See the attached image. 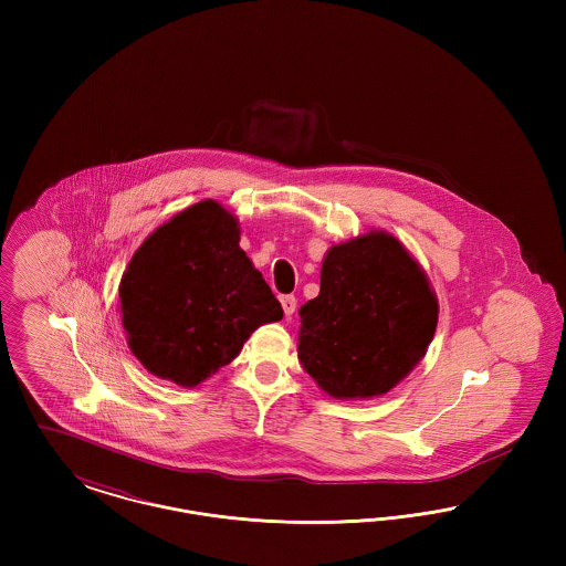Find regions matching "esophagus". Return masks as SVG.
Returning a JSON list of instances; mask_svg holds the SVG:
<instances>
[{
	"mask_svg": "<svg viewBox=\"0 0 566 566\" xmlns=\"http://www.w3.org/2000/svg\"><path fill=\"white\" fill-rule=\"evenodd\" d=\"M280 303H282V307H284V316L291 321L293 316H295L296 312V298L293 295H284L280 298Z\"/></svg>",
	"mask_w": 566,
	"mask_h": 566,
	"instance_id": "obj_1",
	"label": "esophagus"
}]
</instances>
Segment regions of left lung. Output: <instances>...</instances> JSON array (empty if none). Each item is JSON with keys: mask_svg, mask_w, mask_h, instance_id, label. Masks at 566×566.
Masks as SVG:
<instances>
[{"mask_svg": "<svg viewBox=\"0 0 566 566\" xmlns=\"http://www.w3.org/2000/svg\"><path fill=\"white\" fill-rule=\"evenodd\" d=\"M298 360L333 399L390 392L424 358L439 303L431 280L388 231L335 243L321 293L298 310Z\"/></svg>", "mask_w": 566, "mask_h": 566, "instance_id": "obj_1", "label": "left lung"}]
</instances>
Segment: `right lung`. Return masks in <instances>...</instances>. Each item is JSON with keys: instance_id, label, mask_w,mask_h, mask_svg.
I'll return each mask as SVG.
<instances>
[{"instance_id": "1", "label": "right lung", "mask_w": 566, "mask_h": 566, "mask_svg": "<svg viewBox=\"0 0 566 566\" xmlns=\"http://www.w3.org/2000/svg\"><path fill=\"white\" fill-rule=\"evenodd\" d=\"M120 316L135 358L195 388L229 365L280 301L240 248V222L206 199L157 227L120 277Z\"/></svg>"}]
</instances>
